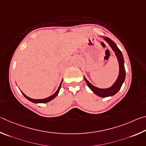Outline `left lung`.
Wrapping results in <instances>:
<instances>
[{"mask_svg": "<svg viewBox=\"0 0 146 146\" xmlns=\"http://www.w3.org/2000/svg\"><path fill=\"white\" fill-rule=\"evenodd\" d=\"M104 40H106V42H108L111 48L113 49L117 56V60H118L119 65V74L118 78H117V80L111 87H110L108 88L103 89L99 88L98 87H96V86L92 85L85 77H84L85 82L87 84L88 86L90 88V90L92 91L94 94H96L97 96L101 97V98H106V97L112 96L118 92L120 89H121L122 84L124 83L125 78H126V70H125L124 68V61L121 51L120 50L118 47H117L115 43L113 40H111L110 38H109L108 37H104Z\"/></svg>", "mask_w": 146, "mask_h": 146, "instance_id": "left-lung-1", "label": "left lung"}]
</instances>
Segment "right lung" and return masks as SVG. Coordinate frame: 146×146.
<instances>
[{"label": "right lung", "instance_id": "add662e5", "mask_svg": "<svg viewBox=\"0 0 146 146\" xmlns=\"http://www.w3.org/2000/svg\"><path fill=\"white\" fill-rule=\"evenodd\" d=\"M62 81H61V82L60 85V86H59V88H58V89L57 90V91H56V92L53 94V95L50 96L49 97H48V98H47L43 99H31V98H29V97H27V96H25V94L22 92H22V94H23V95H24V96L25 97V98H26L27 99H28V100H29V101H30L31 102H33V103H48V102H49L51 100H52L53 99H54L57 96V95H58V93H59V92H60V88H61V83H62Z\"/></svg>", "mask_w": 146, "mask_h": 146}]
</instances>
